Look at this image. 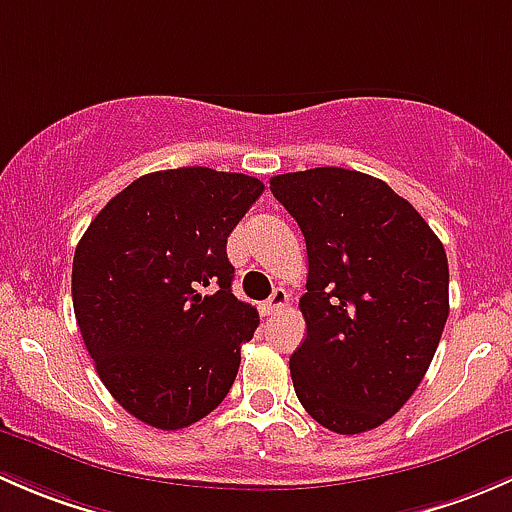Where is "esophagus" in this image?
<instances>
[{
	"mask_svg": "<svg viewBox=\"0 0 512 512\" xmlns=\"http://www.w3.org/2000/svg\"><path fill=\"white\" fill-rule=\"evenodd\" d=\"M287 302H289V294L285 292V289H275V292H272V297L267 299V302H262V312L277 314L287 307Z\"/></svg>",
	"mask_w": 512,
	"mask_h": 512,
	"instance_id": "34e87169",
	"label": "esophagus"
}]
</instances>
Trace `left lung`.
<instances>
[{
    "mask_svg": "<svg viewBox=\"0 0 512 512\" xmlns=\"http://www.w3.org/2000/svg\"><path fill=\"white\" fill-rule=\"evenodd\" d=\"M307 242V322L289 356L299 404L334 433L389 421L421 384L448 319L441 240L384 180L347 168L275 175Z\"/></svg>",
    "mask_w": 512,
    "mask_h": 512,
    "instance_id": "8db88e82",
    "label": "left lung"
}]
</instances>
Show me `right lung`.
Masks as SVG:
<instances>
[{"instance_id":"right-lung-1","label":"right lung","mask_w":512,"mask_h":512,"mask_svg":"<svg viewBox=\"0 0 512 512\" xmlns=\"http://www.w3.org/2000/svg\"><path fill=\"white\" fill-rule=\"evenodd\" d=\"M252 175H141L91 220L71 297L103 386L138 421L178 431L218 409L260 324L232 294L227 237L262 195Z\"/></svg>"}]
</instances>
